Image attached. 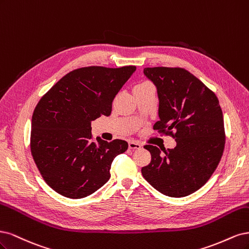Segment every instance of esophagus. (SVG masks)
Segmentation results:
<instances>
[{
    "mask_svg": "<svg viewBox=\"0 0 249 249\" xmlns=\"http://www.w3.org/2000/svg\"><path fill=\"white\" fill-rule=\"evenodd\" d=\"M128 146H129V149L131 150H135V149H141L142 145L138 142H134V141H129L128 142Z\"/></svg>",
    "mask_w": 249,
    "mask_h": 249,
    "instance_id": "obj_1",
    "label": "esophagus"
}]
</instances>
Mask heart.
I'll return each mask as SVG.
<instances>
[{"instance_id":"1","label":"heart","mask_w":249,"mask_h":249,"mask_svg":"<svg viewBox=\"0 0 249 249\" xmlns=\"http://www.w3.org/2000/svg\"><path fill=\"white\" fill-rule=\"evenodd\" d=\"M146 85H150V84H148V83H142V84H140L138 86H146Z\"/></svg>"}]
</instances>
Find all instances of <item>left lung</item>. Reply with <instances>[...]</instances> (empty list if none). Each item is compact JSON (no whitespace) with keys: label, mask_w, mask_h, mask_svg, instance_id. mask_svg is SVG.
I'll return each mask as SVG.
<instances>
[{"label":"left lung","mask_w":249,"mask_h":249,"mask_svg":"<svg viewBox=\"0 0 249 249\" xmlns=\"http://www.w3.org/2000/svg\"><path fill=\"white\" fill-rule=\"evenodd\" d=\"M157 88L159 121L153 129L175 139L174 149L146 145L151 162L142 177L161 194L183 197L204 186L217 167L226 143L218 98L189 71L180 67L145 68Z\"/></svg>","instance_id":"obj_1"}]
</instances>
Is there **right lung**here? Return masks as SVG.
<instances>
[{
  "label": "right lung",
  "instance_id": "add662e5",
  "mask_svg": "<svg viewBox=\"0 0 249 249\" xmlns=\"http://www.w3.org/2000/svg\"><path fill=\"white\" fill-rule=\"evenodd\" d=\"M135 66H89L70 71L39 100L32 116L31 153L47 185L69 198L92 195L110 177V165L128 143L97 138L91 122L109 116L118 92Z\"/></svg>",
  "mask_w": 249,
  "mask_h": 249
}]
</instances>
